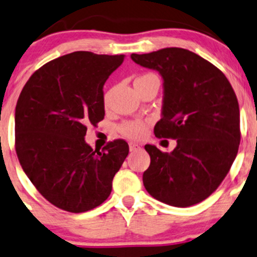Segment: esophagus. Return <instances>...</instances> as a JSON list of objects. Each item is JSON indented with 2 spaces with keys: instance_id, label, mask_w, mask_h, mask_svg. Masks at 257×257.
<instances>
[{
  "instance_id": "1",
  "label": "esophagus",
  "mask_w": 257,
  "mask_h": 257,
  "mask_svg": "<svg viewBox=\"0 0 257 257\" xmlns=\"http://www.w3.org/2000/svg\"><path fill=\"white\" fill-rule=\"evenodd\" d=\"M129 149H131V151L139 150V149H140V145L138 144V143H133V142H131V143H129Z\"/></svg>"
}]
</instances>
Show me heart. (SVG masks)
<instances>
[{"label": "heart", "mask_w": 257, "mask_h": 257, "mask_svg": "<svg viewBox=\"0 0 257 257\" xmlns=\"http://www.w3.org/2000/svg\"><path fill=\"white\" fill-rule=\"evenodd\" d=\"M151 80H158V77L154 74L147 72V74H142L139 76L136 77L134 80V86L139 87L140 85H144V83L149 82ZM110 94H112V90H107L103 93V103L104 106H108L110 99ZM148 128H149V120H142V119H131L125 120L118 126V132L121 136L129 138V139H142L143 137L147 134Z\"/></svg>", "instance_id": "obj_1"}]
</instances>
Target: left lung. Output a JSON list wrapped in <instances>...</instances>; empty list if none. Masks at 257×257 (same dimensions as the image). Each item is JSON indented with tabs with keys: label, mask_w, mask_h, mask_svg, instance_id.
Listing matches in <instances>:
<instances>
[{
	"label": "left lung",
	"mask_w": 257,
	"mask_h": 257,
	"mask_svg": "<svg viewBox=\"0 0 257 257\" xmlns=\"http://www.w3.org/2000/svg\"><path fill=\"white\" fill-rule=\"evenodd\" d=\"M131 58L163 76V118L154 133L177 142L172 153L145 145L151 159L143 175L145 188L170 206L199 203L219 187L236 158L241 137L236 94L217 66L190 50L165 48Z\"/></svg>",
	"instance_id": "obj_1"
}]
</instances>
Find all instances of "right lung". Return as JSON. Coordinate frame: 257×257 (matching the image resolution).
<instances>
[{"label": "right lung", "instance_id": "obj_1", "mask_svg": "<svg viewBox=\"0 0 257 257\" xmlns=\"http://www.w3.org/2000/svg\"><path fill=\"white\" fill-rule=\"evenodd\" d=\"M124 55L75 51L37 70L16 106L15 147L22 169L53 206L83 213L103 203L128 156V143L99 150L85 143L104 118L103 85Z\"/></svg>", "mask_w": 257, "mask_h": 257}]
</instances>
